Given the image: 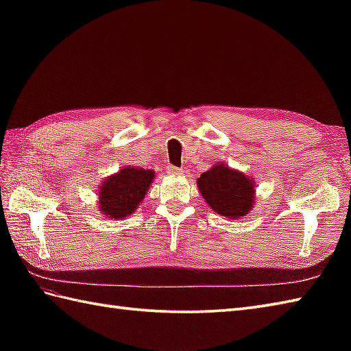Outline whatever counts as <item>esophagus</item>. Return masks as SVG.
Instances as JSON below:
<instances>
[{"label":"esophagus","instance_id":"1","mask_svg":"<svg viewBox=\"0 0 351 351\" xmlns=\"http://www.w3.org/2000/svg\"><path fill=\"white\" fill-rule=\"evenodd\" d=\"M182 169H180V167H176V166H167V173L169 175H173V176H178V175H182Z\"/></svg>","mask_w":351,"mask_h":351}]
</instances>
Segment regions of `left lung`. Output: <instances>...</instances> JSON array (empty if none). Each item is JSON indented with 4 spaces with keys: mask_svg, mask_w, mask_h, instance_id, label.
<instances>
[{
    "mask_svg": "<svg viewBox=\"0 0 351 351\" xmlns=\"http://www.w3.org/2000/svg\"><path fill=\"white\" fill-rule=\"evenodd\" d=\"M200 195L213 210L229 219H240L253 206L252 181L241 171L217 164L197 180Z\"/></svg>",
    "mask_w": 351,
    "mask_h": 351,
    "instance_id": "1",
    "label": "left lung"
}]
</instances>
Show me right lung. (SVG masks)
<instances>
[{"mask_svg":"<svg viewBox=\"0 0 351 351\" xmlns=\"http://www.w3.org/2000/svg\"><path fill=\"white\" fill-rule=\"evenodd\" d=\"M155 173L140 167H125L107 178L99 190V208L108 219H122L137 210L151 187Z\"/></svg>","mask_w":351,"mask_h":351,"instance_id":"1","label":"right lung"}]
</instances>
